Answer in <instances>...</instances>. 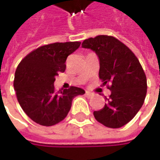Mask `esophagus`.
I'll return each instance as SVG.
<instances>
[{
  "label": "esophagus",
  "mask_w": 160,
  "mask_h": 160,
  "mask_svg": "<svg viewBox=\"0 0 160 160\" xmlns=\"http://www.w3.org/2000/svg\"><path fill=\"white\" fill-rule=\"evenodd\" d=\"M86 96H87L88 98H91L93 96V94L91 93V92H89V91H86Z\"/></svg>",
  "instance_id": "1"
}]
</instances>
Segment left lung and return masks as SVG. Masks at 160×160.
Instances as JSON below:
<instances>
[{
    "label": "left lung",
    "mask_w": 160,
    "mask_h": 160,
    "mask_svg": "<svg viewBox=\"0 0 160 160\" xmlns=\"http://www.w3.org/2000/svg\"><path fill=\"white\" fill-rule=\"evenodd\" d=\"M81 46L96 52L99 60V78L110 83L106 105L94 111L96 120L109 128H120L131 121L142 107L147 79L134 53L118 39L98 36L83 41Z\"/></svg>",
    "instance_id": "left-lung-1"
}]
</instances>
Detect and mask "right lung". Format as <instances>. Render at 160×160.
I'll list each match as a JSON object with an SVG mask.
<instances>
[{"mask_svg": "<svg viewBox=\"0 0 160 160\" xmlns=\"http://www.w3.org/2000/svg\"><path fill=\"white\" fill-rule=\"evenodd\" d=\"M80 42L53 43L28 53L17 67L14 89L21 108L37 123L52 126L62 121L72 108V99L85 93L78 87L55 91L54 80L66 69L67 57Z\"/></svg>", "mask_w": 160, "mask_h": 160, "instance_id": "add662e5", "label": "right lung"}]
</instances>
